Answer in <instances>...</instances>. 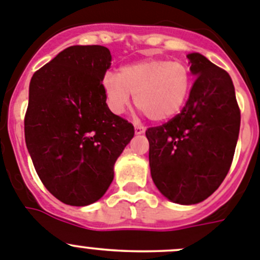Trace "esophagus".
Instances as JSON below:
<instances>
[{"label": "esophagus", "mask_w": 260, "mask_h": 260, "mask_svg": "<svg viewBox=\"0 0 260 260\" xmlns=\"http://www.w3.org/2000/svg\"><path fill=\"white\" fill-rule=\"evenodd\" d=\"M145 131H146V128H145L144 125H136L135 127L136 135H142V133H145Z\"/></svg>", "instance_id": "34e87169"}]
</instances>
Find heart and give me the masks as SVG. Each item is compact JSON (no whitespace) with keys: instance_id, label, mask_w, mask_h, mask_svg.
I'll return each instance as SVG.
<instances>
[{"instance_id":"heart-1","label":"heart","mask_w":260,"mask_h":260,"mask_svg":"<svg viewBox=\"0 0 260 260\" xmlns=\"http://www.w3.org/2000/svg\"><path fill=\"white\" fill-rule=\"evenodd\" d=\"M108 105L115 114L124 113L132 94L147 118L164 122L185 106L191 89L188 68L179 61L144 60L123 67L119 74L108 73L103 81Z\"/></svg>"}]
</instances>
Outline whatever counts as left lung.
<instances>
[{"label":"left lung","mask_w":260,"mask_h":260,"mask_svg":"<svg viewBox=\"0 0 260 260\" xmlns=\"http://www.w3.org/2000/svg\"><path fill=\"white\" fill-rule=\"evenodd\" d=\"M190 96L169 122L146 131L152 181L167 199L191 205L209 198L231 168L240 108L230 74L198 52Z\"/></svg>","instance_id":"1"}]
</instances>
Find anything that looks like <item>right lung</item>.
Listing matches in <instances>:
<instances>
[{
	"label": "right lung",
	"instance_id": "1",
	"mask_svg": "<svg viewBox=\"0 0 260 260\" xmlns=\"http://www.w3.org/2000/svg\"><path fill=\"white\" fill-rule=\"evenodd\" d=\"M110 65L104 46H70L29 84L26 147L45 187L73 207L103 198L116 159L135 135L106 104L103 81Z\"/></svg>",
	"mask_w": 260,
	"mask_h": 260
}]
</instances>
